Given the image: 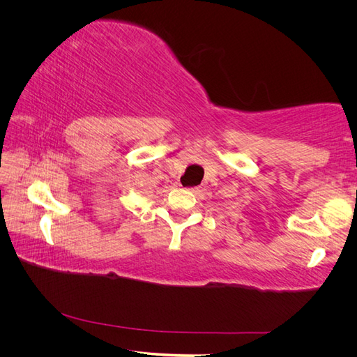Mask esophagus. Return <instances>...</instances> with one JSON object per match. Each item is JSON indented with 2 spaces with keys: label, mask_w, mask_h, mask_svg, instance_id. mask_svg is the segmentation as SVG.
<instances>
[{
  "label": "esophagus",
  "mask_w": 357,
  "mask_h": 357,
  "mask_svg": "<svg viewBox=\"0 0 357 357\" xmlns=\"http://www.w3.org/2000/svg\"><path fill=\"white\" fill-rule=\"evenodd\" d=\"M188 190H190V192L195 193V192H198V188H188Z\"/></svg>",
  "instance_id": "34e87169"
}]
</instances>
